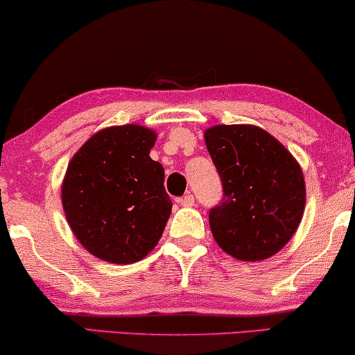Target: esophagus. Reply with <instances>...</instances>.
I'll return each mask as SVG.
<instances>
[{
  "mask_svg": "<svg viewBox=\"0 0 355 355\" xmlns=\"http://www.w3.org/2000/svg\"><path fill=\"white\" fill-rule=\"evenodd\" d=\"M178 202H180V205H183V207H193V205H194V196L187 194L184 198L180 199Z\"/></svg>",
  "mask_w": 355,
  "mask_h": 355,
  "instance_id": "obj_1",
  "label": "esophagus"
}]
</instances>
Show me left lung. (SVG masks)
<instances>
[{"label":"left lung","mask_w":355,"mask_h":355,"mask_svg":"<svg viewBox=\"0 0 355 355\" xmlns=\"http://www.w3.org/2000/svg\"><path fill=\"white\" fill-rule=\"evenodd\" d=\"M205 146L223 183V200L210 210L214 239L241 261H263L298 230L306 183L298 161L261 127L211 125Z\"/></svg>","instance_id":"1"}]
</instances>
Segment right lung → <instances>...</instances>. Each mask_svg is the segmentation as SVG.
Returning <instances> with one entry per match:
<instances>
[{
    "mask_svg": "<svg viewBox=\"0 0 355 355\" xmlns=\"http://www.w3.org/2000/svg\"><path fill=\"white\" fill-rule=\"evenodd\" d=\"M156 132L139 124L98 130L68 164L62 205L73 234L89 253L114 264L145 258L172 211L164 167L150 157Z\"/></svg>",
    "mask_w": 355,
    "mask_h": 355,
    "instance_id": "obj_1",
    "label": "right lung"
}]
</instances>
